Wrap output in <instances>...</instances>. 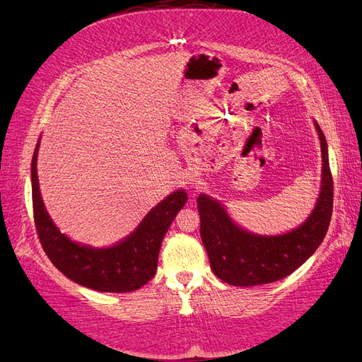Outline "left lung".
I'll list each match as a JSON object with an SVG mask.
<instances>
[{"instance_id":"left-lung-1","label":"left lung","mask_w":362,"mask_h":362,"mask_svg":"<svg viewBox=\"0 0 362 362\" xmlns=\"http://www.w3.org/2000/svg\"><path fill=\"white\" fill-rule=\"evenodd\" d=\"M322 145V192L311 216L299 228L276 237L254 235L238 228L225 208L199 194L201 238L214 275L229 286L252 287L288 276L320 246L331 223L334 181L323 131L315 122Z\"/></svg>"}]
</instances>
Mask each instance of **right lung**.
Masks as SVG:
<instances>
[{"label": "right lung", "mask_w": 362, "mask_h": 362, "mask_svg": "<svg viewBox=\"0 0 362 362\" xmlns=\"http://www.w3.org/2000/svg\"><path fill=\"white\" fill-rule=\"evenodd\" d=\"M39 141L31 161V190L35 225L45 254L64 276L87 288L104 293H129L154 278L158 252L173 217L187 202L184 190L173 192L152 208L144 222L124 242L108 249L74 243L49 218L37 182Z\"/></svg>", "instance_id": "obj_1"}]
</instances>
